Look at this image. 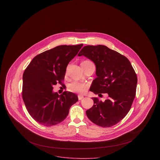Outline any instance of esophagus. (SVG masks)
Here are the masks:
<instances>
[{
    "label": "esophagus",
    "instance_id": "obj_1",
    "mask_svg": "<svg viewBox=\"0 0 160 160\" xmlns=\"http://www.w3.org/2000/svg\"><path fill=\"white\" fill-rule=\"evenodd\" d=\"M83 98H84V96H83V95H78V99H79V100H82Z\"/></svg>",
    "mask_w": 160,
    "mask_h": 160
}]
</instances>
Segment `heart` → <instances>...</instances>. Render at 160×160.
Returning <instances> with one entry per match:
<instances>
[{
    "mask_svg": "<svg viewBox=\"0 0 160 160\" xmlns=\"http://www.w3.org/2000/svg\"><path fill=\"white\" fill-rule=\"evenodd\" d=\"M88 62H90V61L86 60L82 62V63ZM88 88H89L88 84L84 83V82H81L78 81H74L68 84V90L69 91L74 92V93H81V94L86 93L88 91Z\"/></svg>",
    "mask_w": 160,
    "mask_h": 160,
    "instance_id": "b5f03b06",
    "label": "heart"
}]
</instances>
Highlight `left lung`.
<instances>
[{"label": "left lung", "instance_id": "left-lung-1", "mask_svg": "<svg viewBox=\"0 0 160 160\" xmlns=\"http://www.w3.org/2000/svg\"><path fill=\"white\" fill-rule=\"evenodd\" d=\"M82 55L91 60L96 66L97 77L90 91L95 94L108 95L104 102L92 98L94 104L86 111L87 116L99 126H113L131 108L136 93L137 74L125 56L107 46H84L78 53V56Z\"/></svg>", "mask_w": 160, "mask_h": 160}]
</instances>
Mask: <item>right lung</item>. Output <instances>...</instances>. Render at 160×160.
Returning <instances> with one entry per match:
<instances>
[{"label": "right lung", "mask_w": 160, "mask_h": 160, "mask_svg": "<svg viewBox=\"0 0 160 160\" xmlns=\"http://www.w3.org/2000/svg\"><path fill=\"white\" fill-rule=\"evenodd\" d=\"M83 44L59 46L36 55L23 75L22 97L31 116L38 123L50 127L63 121L70 107L78 100L70 92L58 95L53 86L63 85L69 62Z\"/></svg>", "instance_id": "1"}]
</instances>
